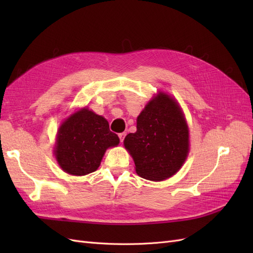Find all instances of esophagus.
Instances as JSON below:
<instances>
[{
  "instance_id": "obj_1",
  "label": "esophagus",
  "mask_w": 253,
  "mask_h": 253,
  "mask_svg": "<svg viewBox=\"0 0 253 253\" xmlns=\"http://www.w3.org/2000/svg\"><path fill=\"white\" fill-rule=\"evenodd\" d=\"M126 133H120V134H118V136H119V139H120V141H121V142L125 140V137H126Z\"/></svg>"
}]
</instances>
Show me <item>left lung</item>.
I'll list each match as a JSON object with an SVG mask.
<instances>
[{"label":"left lung","mask_w":253,"mask_h":253,"mask_svg":"<svg viewBox=\"0 0 253 253\" xmlns=\"http://www.w3.org/2000/svg\"><path fill=\"white\" fill-rule=\"evenodd\" d=\"M125 147L142 178L159 181L174 175L189 152V129L177 102L159 93L140 113L137 131L126 135Z\"/></svg>","instance_id":"left-lung-1"}]
</instances>
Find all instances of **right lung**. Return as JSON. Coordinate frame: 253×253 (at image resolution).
Wrapping results in <instances>:
<instances>
[{"label": "right lung", "mask_w": 253, "mask_h": 253, "mask_svg": "<svg viewBox=\"0 0 253 253\" xmlns=\"http://www.w3.org/2000/svg\"><path fill=\"white\" fill-rule=\"evenodd\" d=\"M118 143V136L110 131L106 119L82 109L60 126L55 154L62 170L81 176L96 171L106 149Z\"/></svg>", "instance_id": "right-lung-1"}]
</instances>
